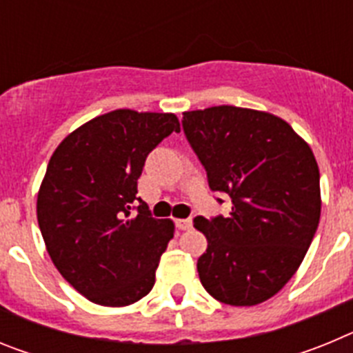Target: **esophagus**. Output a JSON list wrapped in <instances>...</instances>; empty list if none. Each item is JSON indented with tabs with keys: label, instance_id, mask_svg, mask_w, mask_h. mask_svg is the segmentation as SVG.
Listing matches in <instances>:
<instances>
[{
	"label": "esophagus",
	"instance_id": "34e87169",
	"mask_svg": "<svg viewBox=\"0 0 353 353\" xmlns=\"http://www.w3.org/2000/svg\"><path fill=\"white\" fill-rule=\"evenodd\" d=\"M174 224H176V228H179V230H189V228L192 226V221L191 219H176L174 221Z\"/></svg>",
	"mask_w": 353,
	"mask_h": 353
}]
</instances>
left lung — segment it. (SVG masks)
I'll list each match as a JSON object with an SVG mask.
<instances>
[{"label":"left lung","instance_id":"obj_1","mask_svg":"<svg viewBox=\"0 0 353 353\" xmlns=\"http://www.w3.org/2000/svg\"><path fill=\"white\" fill-rule=\"evenodd\" d=\"M182 125L210 189L233 203L228 217L194 219L208 242L199 281L223 304L269 301L297 272L320 223L313 150L288 121L256 109L185 111Z\"/></svg>","mask_w":353,"mask_h":353}]
</instances>
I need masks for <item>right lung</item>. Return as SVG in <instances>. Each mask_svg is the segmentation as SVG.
Segmentation results:
<instances>
[{"label":"right lung","mask_w":353,"mask_h":353,"mask_svg":"<svg viewBox=\"0 0 353 353\" xmlns=\"http://www.w3.org/2000/svg\"><path fill=\"white\" fill-rule=\"evenodd\" d=\"M171 132H180L176 114L114 109L77 127L52 152L37 219L54 267L90 302L121 307L154 288L174 224L150 217L136 194L146 155Z\"/></svg>","instance_id":"1"}]
</instances>
